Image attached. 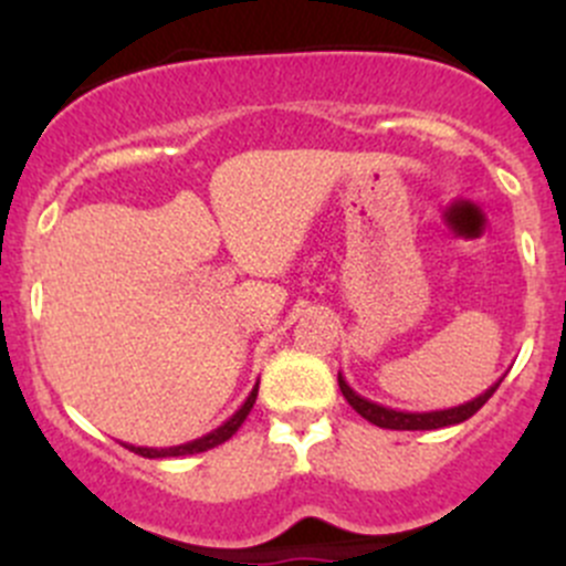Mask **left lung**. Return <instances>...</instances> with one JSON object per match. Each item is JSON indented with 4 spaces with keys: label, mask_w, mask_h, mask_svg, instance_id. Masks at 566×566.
I'll return each mask as SVG.
<instances>
[{
    "label": "left lung",
    "mask_w": 566,
    "mask_h": 566,
    "mask_svg": "<svg viewBox=\"0 0 566 566\" xmlns=\"http://www.w3.org/2000/svg\"><path fill=\"white\" fill-rule=\"evenodd\" d=\"M501 380H504V378H501ZM501 380H499V384H501ZM499 384H493L488 391L479 394V397H473L471 402L458 405V408L410 413V410H394V408H386V405L373 402V399L361 397V394L353 391L350 386H347V380L339 375V389H342V394H345L347 402L353 405V410H356L358 416H364L367 421H373L375 427H384V430H441V427L460 424V421L471 419V416L476 413V410L482 408V405L488 402L490 397H493V391L499 389Z\"/></svg>",
    "instance_id": "left-lung-1"
}]
</instances>
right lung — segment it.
Returning a JSON list of instances; mask_svg holds the SVG:
<instances>
[{"label": "right lung", "mask_w": 566, "mask_h": 566, "mask_svg": "<svg viewBox=\"0 0 566 566\" xmlns=\"http://www.w3.org/2000/svg\"><path fill=\"white\" fill-rule=\"evenodd\" d=\"M256 389H260V386H254V389H251V394L247 397V402H243L241 408H238L235 413H232L230 419L224 421V424L216 427V430L208 432V436L197 438V441H188V443H180V447H169V449H147V447H130V443H125V449H130V452H134V454H142V458H150V460H156V458H182V454L208 452V449L219 447V443L230 441V438L235 436L238 427H241L243 421H247L249 410L254 408Z\"/></svg>", "instance_id": "1"}]
</instances>
